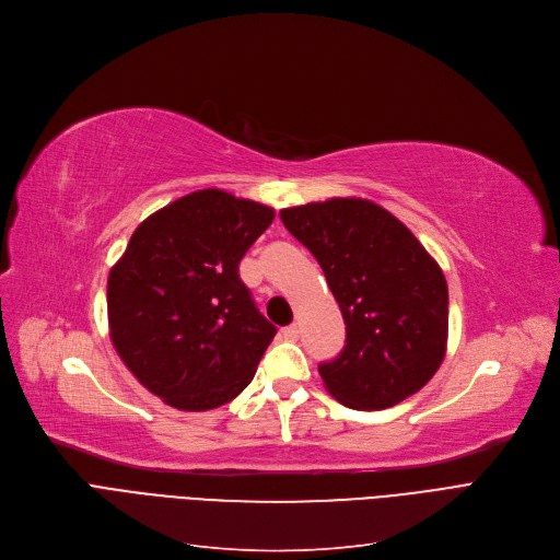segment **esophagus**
<instances>
[{
    "label": "esophagus",
    "mask_w": 560,
    "mask_h": 560,
    "mask_svg": "<svg viewBox=\"0 0 560 560\" xmlns=\"http://www.w3.org/2000/svg\"><path fill=\"white\" fill-rule=\"evenodd\" d=\"M299 335H301L299 324H291V326L284 328V337H287V339H299Z\"/></svg>",
    "instance_id": "esophagus-1"
}]
</instances>
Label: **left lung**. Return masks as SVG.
Wrapping results in <instances>:
<instances>
[{
    "label": "left lung",
    "mask_w": 560,
    "mask_h": 560,
    "mask_svg": "<svg viewBox=\"0 0 560 560\" xmlns=\"http://www.w3.org/2000/svg\"><path fill=\"white\" fill-rule=\"evenodd\" d=\"M280 219L322 264L346 324L343 351L318 364L326 389L353 410H385L419 392L446 353L448 289L438 261L371 200L310 202Z\"/></svg>",
    "instance_id": "1"
}]
</instances>
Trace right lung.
I'll return each mask as SVG.
<instances>
[{"label":"right lung","instance_id":"right-lung-1","mask_svg":"<svg viewBox=\"0 0 560 560\" xmlns=\"http://www.w3.org/2000/svg\"><path fill=\"white\" fill-rule=\"evenodd\" d=\"M276 211L202 189L154 211L106 284L109 332L137 381L177 410L242 394L278 328L257 310L238 261Z\"/></svg>","mask_w":560,"mask_h":560}]
</instances>
